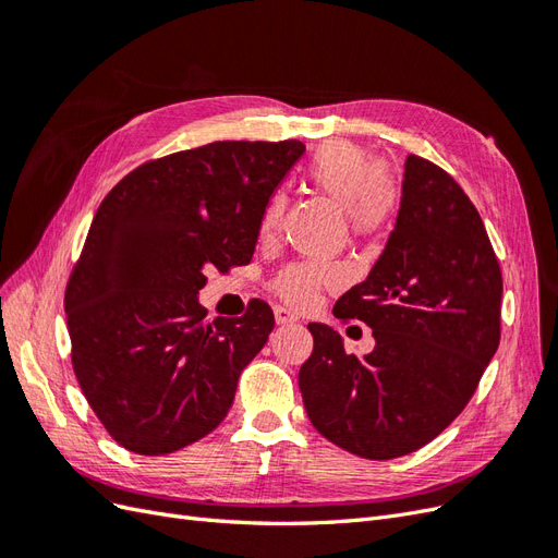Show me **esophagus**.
Listing matches in <instances>:
<instances>
[{
  "label": "esophagus",
  "mask_w": 558,
  "mask_h": 558,
  "mask_svg": "<svg viewBox=\"0 0 558 558\" xmlns=\"http://www.w3.org/2000/svg\"><path fill=\"white\" fill-rule=\"evenodd\" d=\"M275 320L279 326H289V324H298V316L293 312H289L286 307H277L275 310Z\"/></svg>",
  "instance_id": "1"
}]
</instances>
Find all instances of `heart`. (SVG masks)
Masks as SVG:
<instances>
[{
    "mask_svg": "<svg viewBox=\"0 0 558 558\" xmlns=\"http://www.w3.org/2000/svg\"><path fill=\"white\" fill-rule=\"evenodd\" d=\"M307 179L347 211V221L356 234L379 232L398 207L396 183L379 172L369 150L351 142H328L307 165ZM283 199L277 195L267 202L260 218V234H272L279 226ZM342 269L337 265L298 263L286 267L275 281V291L293 307H305L324 283H337Z\"/></svg>",
    "mask_w": 558,
    "mask_h": 558,
    "instance_id": "obj_1",
    "label": "heart"
}]
</instances>
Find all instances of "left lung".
I'll use <instances>...</instances> for the list:
<instances>
[{"label": "left lung", "mask_w": 558, "mask_h": 558, "mask_svg": "<svg viewBox=\"0 0 558 558\" xmlns=\"http://www.w3.org/2000/svg\"><path fill=\"white\" fill-rule=\"evenodd\" d=\"M500 265L463 189L440 167L404 160L393 232L337 318L373 328L363 359L340 332L310 324L298 384L314 428L363 459L412 453L463 412L500 342Z\"/></svg>", "instance_id": "obj_1"}]
</instances>
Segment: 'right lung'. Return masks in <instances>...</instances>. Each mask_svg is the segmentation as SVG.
Wrapping results in <instances>:
<instances>
[{
	"instance_id": "add662e5",
	"label": "right lung",
	"mask_w": 558,
	"mask_h": 558,
	"mask_svg": "<svg viewBox=\"0 0 558 558\" xmlns=\"http://www.w3.org/2000/svg\"><path fill=\"white\" fill-rule=\"evenodd\" d=\"M305 154L289 142H214L150 160L102 199L66 283L76 379L118 445L160 456L226 418L242 369L275 328L246 316L205 320L211 267L251 263L260 218Z\"/></svg>"
}]
</instances>
